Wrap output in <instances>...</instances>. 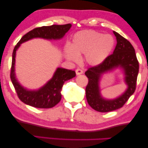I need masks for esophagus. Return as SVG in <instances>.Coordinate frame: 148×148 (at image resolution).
Listing matches in <instances>:
<instances>
[{"mask_svg": "<svg viewBox=\"0 0 148 148\" xmlns=\"http://www.w3.org/2000/svg\"><path fill=\"white\" fill-rule=\"evenodd\" d=\"M75 72H76V74L77 75H79L83 73V70L81 69H77L75 70Z\"/></svg>", "mask_w": 148, "mask_h": 148, "instance_id": "obj_1", "label": "esophagus"}]
</instances>
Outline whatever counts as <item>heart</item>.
I'll use <instances>...</instances> for the list:
<instances>
[{
	"label": "heart",
	"instance_id": "obj_1",
	"mask_svg": "<svg viewBox=\"0 0 148 148\" xmlns=\"http://www.w3.org/2000/svg\"><path fill=\"white\" fill-rule=\"evenodd\" d=\"M114 45L112 35H103L94 30H84L73 36L72 45L65 46V55L70 61L77 62L79 55L85 54V60L88 64L98 65L110 56Z\"/></svg>",
	"mask_w": 148,
	"mask_h": 148
}]
</instances>
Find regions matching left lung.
Here are the masks:
<instances>
[{
  "label": "left lung",
  "instance_id": "1",
  "mask_svg": "<svg viewBox=\"0 0 148 148\" xmlns=\"http://www.w3.org/2000/svg\"><path fill=\"white\" fill-rule=\"evenodd\" d=\"M117 38V45L112 54L96 66L88 68L85 72L88 83L86 87V97L89 106L99 112H109L122 108L136 90L139 63L135 50L129 40L118 33L113 31ZM120 66L124 70L125 80L128 88L119 98L106 100L100 95L99 81L101 75Z\"/></svg>",
  "mask_w": 148,
  "mask_h": 148
}]
</instances>
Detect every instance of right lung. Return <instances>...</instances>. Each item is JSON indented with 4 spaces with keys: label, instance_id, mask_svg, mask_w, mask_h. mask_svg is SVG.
<instances>
[{
    "label": "right lung",
    "instance_id": "add662e5",
    "mask_svg": "<svg viewBox=\"0 0 148 148\" xmlns=\"http://www.w3.org/2000/svg\"><path fill=\"white\" fill-rule=\"evenodd\" d=\"M71 24L52 25L35 28L23 35L14 48L10 71V79L19 100L25 104L37 108H51L60 102L62 98V88L66 81L75 77V71L64 68H58L54 76L48 83L38 90H28L24 88L17 81L14 72L16 50L24 42L33 38L46 39H60L71 28Z\"/></svg>",
    "mask_w": 148,
    "mask_h": 148
}]
</instances>
